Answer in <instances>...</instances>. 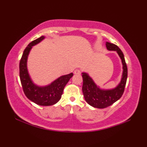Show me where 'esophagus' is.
Instances as JSON below:
<instances>
[{
	"label": "esophagus",
	"mask_w": 147,
	"mask_h": 147,
	"mask_svg": "<svg viewBox=\"0 0 147 147\" xmlns=\"http://www.w3.org/2000/svg\"><path fill=\"white\" fill-rule=\"evenodd\" d=\"M80 73L81 72L78 69H76V70L74 71V74H76V75H77V74H80Z\"/></svg>",
	"instance_id": "34e87169"
}]
</instances>
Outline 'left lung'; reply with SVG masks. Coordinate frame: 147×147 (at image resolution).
Wrapping results in <instances>:
<instances>
[{"instance_id": "left-lung-1", "label": "left lung", "mask_w": 147, "mask_h": 147, "mask_svg": "<svg viewBox=\"0 0 147 147\" xmlns=\"http://www.w3.org/2000/svg\"><path fill=\"white\" fill-rule=\"evenodd\" d=\"M106 48L109 51H116L121 59L123 65V74L120 82L112 89H102L96 85L88 73L83 72L82 91L84 98L89 105L96 108H105L117 101L124 91L128 76V69L121 50L115 44L106 42Z\"/></svg>"}]
</instances>
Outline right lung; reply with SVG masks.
<instances>
[{
    "instance_id": "add662e5",
    "label": "right lung",
    "mask_w": 147,
    "mask_h": 147,
    "mask_svg": "<svg viewBox=\"0 0 147 147\" xmlns=\"http://www.w3.org/2000/svg\"><path fill=\"white\" fill-rule=\"evenodd\" d=\"M45 38V36H41L30 43L24 49L19 63V76L26 97L38 105L47 106L54 105L60 100L65 86L73 76V73L59 76L46 86H40L34 84L28 73L27 60L32 47L40 43Z\"/></svg>"
}]
</instances>
